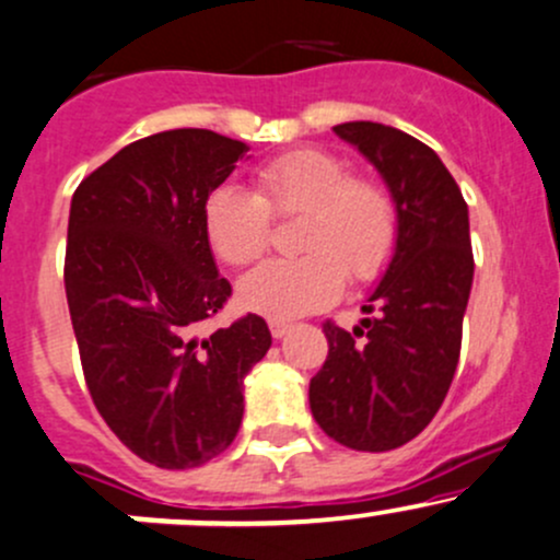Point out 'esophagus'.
Wrapping results in <instances>:
<instances>
[{
  "label": "esophagus",
  "instance_id": "1",
  "mask_svg": "<svg viewBox=\"0 0 560 560\" xmlns=\"http://www.w3.org/2000/svg\"><path fill=\"white\" fill-rule=\"evenodd\" d=\"M268 329H270V335L276 337V340H281V337H284L287 331L292 329V324H290V322H284V318H270V322H268Z\"/></svg>",
  "mask_w": 560,
  "mask_h": 560
}]
</instances>
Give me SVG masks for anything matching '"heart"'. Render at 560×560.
Here are the masks:
<instances>
[{
	"label": "heart",
	"instance_id": "obj_1",
	"mask_svg": "<svg viewBox=\"0 0 560 560\" xmlns=\"http://www.w3.org/2000/svg\"><path fill=\"white\" fill-rule=\"evenodd\" d=\"M273 218H303L294 260H268L238 281V303L270 318L327 308L350 284H370L390 266L398 244V210L390 190L355 177L335 153L300 149L273 159L255 177V194L214 188L205 205V231L214 255L249 266L266 255Z\"/></svg>",
	"mask_w": 560,
	"mask_h": 560
}]
</instances>
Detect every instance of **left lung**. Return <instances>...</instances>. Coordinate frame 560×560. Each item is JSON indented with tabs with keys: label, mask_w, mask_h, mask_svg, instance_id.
Wrapping results in <instances>:
<instances>
[{
	"label": "left lung",
	"mask_w": 560,
	"mask_h": 560,
	"mask_svg": "<svg viewBox=\"0 0 560 560\" xmlns=\"http://www.w3.org/2000/svg\"><path fill=\"white\" fill-rule=\"evenodd\" d=\"M383 175L398 244L361 327L324 322L329 353L311 380L318 428L355 452H388L428 428L450 393L472 287L468 205L433 149L377 121L331 127Z\"/></svg>",
	"instance_id": "left-lung-1"
}]
</instances>
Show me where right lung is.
I'll list each match as a JSON object with an SVG mask.
<instances>
[{
	"label": "right lung",
	"mask_w": 560,
	"mask_h": 560,
	"mask_svg": "<svg viewBox=\"0 0 560 560\" xmlns=\"http://www.w3.org/2000/svg\"><path fill=\"white\" fill-rule=\"evenodd\" d=\"M247 151L212 130L156 132L73 190L63 279L84 380L116 439L156 468L229 450L244 377L270 348L255 313L199 335L231 298L205 205Z\"/></svg>",
	"instance_id": "1"
}]
</instances>
